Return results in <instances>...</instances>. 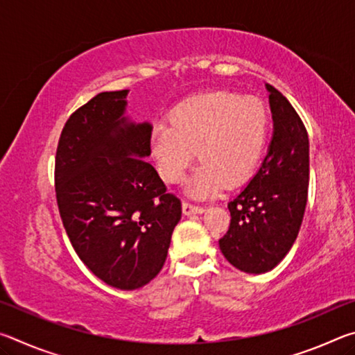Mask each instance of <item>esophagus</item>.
<instances>
[{
	"mask_svg": "<svg viewBox=\"0 0 355 355\" xmlns=\"http://www.w3.org/2000/svg\"><path fill=\"white\" fill-rule=\"evenodd\" d=\"M205 209L202 207H197V205H192L189 202H183V214L184 216H191V214H199L203 213Z\"/></svg>",
	"mask_w": 355,
	"mask_h": 355,
	"instance_id": "1",
	"label": "esophagus"
}]
</instances>
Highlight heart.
Here are the masks:
<instances>
[{
    "label": "heart",
    "instance_id": "b5f03b06",
    "mask_svg": "<svg viewBox=\"0 0 355 355\" xmlns=\"http://www.w3.org/2000/svg\"><path fill=\"white\" fill-rule=\"evenodd\" d=\"M268 128V111L258 98L230 91L203 92L173 107L171 125H155L150 148L167 183L183 178L196 152L200 166L186 191L203 199L222 184L235 188L250 177L266 146Z\"/></svg>",
    "mask_w": 355,
    "mask_h": 355
}]
</instances>
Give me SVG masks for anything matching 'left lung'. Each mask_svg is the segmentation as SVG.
<instances>
[{"instance_id": "obj_1", "label": "left lung", "mask_w": 355, "mask_h": 355, "mask_svg": "<svg viewBox=\"0 0 355 355\" xmlns=\"http://www.w3.org/2000/svg\"><path fill=\"white\" fill-rule=\"evenodd\" d=\"M274 135L261 167L228 202L230 227L219 239L228 263L239 271L274 269L296 241L309 196V135L284 95L266 84Z\"/></svg>"}]
</instances>
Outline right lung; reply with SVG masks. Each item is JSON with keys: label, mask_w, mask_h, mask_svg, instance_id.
<instances>
[{"label": "right lung", "mask_w": 355, "mask_h": 355, "mask_svg": "<svg viewBox=\"0 0 355 355\" xmlns=\"http://www.w3.org/2000/svg\"><path fill=\"white\" fill-rule=\"evenodd\" d=\"M128 91L71 114L55 163L59 214L81 261L110 286L137 290L163 268L182 202L146 159L152 125L123 116Z\"/></svg>", "instance_id": "1"}]
</instances>
